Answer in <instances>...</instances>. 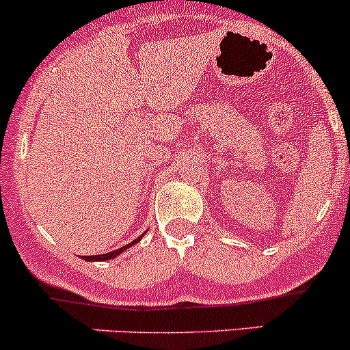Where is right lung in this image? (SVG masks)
I'll use <instances>...</instances> for the list:
<instances>
[{
  "label": "right lung",
  "instance_id": "1",
  "mask_svg": "<svg viewBox=\"0 0 350 350\" xmlns=\"http://www.w3.org/2000/svg\"><path fill=\"white\" fill-rule=\"evenodd\" d=\"M140 239H142V235H140L139 239H135V241H133V242H130L129 245H123V247H120V249L111 250V252H108V254H101V256H84L83 259L88 260V262H94V260H109V259H113V257L120 256V254H122V252H125V250L129 249V247H132L133 243L139 242Z\"/></svg>",
  "mask_w": 350,
  "mask_h": 350
}]
</instances>
